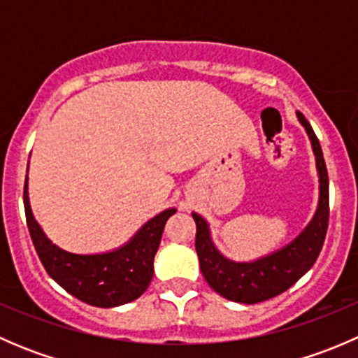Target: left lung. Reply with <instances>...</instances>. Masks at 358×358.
Returning <instances> with one entry per match:
<instances>
[{
  "mask_svg": "<svg viewBox=\"0 0 358 358\" xmlns=\"http://www.w3.org/2000/svg\"><path fill=\"white\" fill-rule=\"evenodd\" d=\"M296 117L305 128L312 143L319 175V204L315 215L296 239L252 262H234L215 246L209 223L201 215L192 213L197 227L196 251L199 256L202 275L213 289L230 301L255 305L289 289L296 280L301 279L312 268L322 249L329 222V178L326 161L319 138L313 133L310 122L301 112H296Z\"/></svg>",
  "mask_w": 358,
  "mask_h": 358,
  "instance_id": "obj_1",
  "label": "left lung"
}]
</instances>
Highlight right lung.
I'll return each mask as SVG.
<instances>
[{"mask_svg": "<svg viewBox=\"0 0 358 358\" xmlns=\"http://www.w3.org/2000/svg\"><path fill=\"white\" fill-rule=\"evenodd\" d=\"M24 208L32 244L48 275L69 294L99 308L126 305L145 292L154 275V256L162 230L169 216L176 213L175 208L164 209L143 223L128 243L112 251L78 255L53 244L36 222L29 202L27 178Z\"/></svg>", "mask_w": 358, "mask_h": 358, "instance_id": "1", "label": "right lung"}]
</instances>
